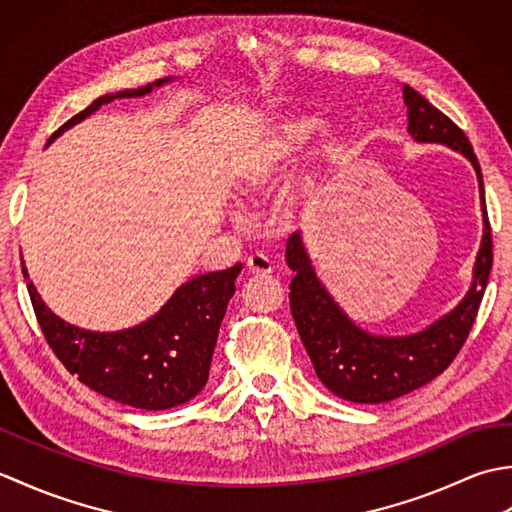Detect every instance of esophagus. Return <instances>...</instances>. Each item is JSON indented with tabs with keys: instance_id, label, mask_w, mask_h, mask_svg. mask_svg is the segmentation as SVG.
Returning a JSON list of instances; mask_svg holds the SVG:
<instances>
[{
	"instance_id": "34e87169",
	"label": "esophagus",
	"mask_w": 512,
	"mask_h": 512,
	"mask_svg": "<svg viewBox=\"0 0 512 512\" xmlns=\"http://www.w3.org/2000/svg\"><path fill=\"white\" fill-rule=\"evenodd\" d=\"M246 268L250 275H270L273 273V262L266 255H250L246 259Z\"/></svg>"
}]
</instances>
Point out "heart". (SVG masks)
Listing matches in <instances>:
<instances>
[{
    "instance_id": "heart-1",
    "label": "heart",
    "mask_w": 512,
    "mask_h": 512,
    "mask_svg": "<svg viewBox=\"0 0 512 512\" xmlns=\"http://www.w3.org/2000/svg\"><path fill=\"white\" fill-rule=\"evenodd\" d=\"M319 134L321 121L310 114H275L259 123L235 149L231 160V189L235 198L242 204L264 200ZM295 202L297 193L284 191L277 211L290 215Z\"/></svg>"
}]
</instances>
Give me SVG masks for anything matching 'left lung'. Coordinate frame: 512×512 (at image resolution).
Instances as JSON below:
<instances>
[{"instance_id":"1","label":"left lung","mask_w":512,"mask_h":512,"mask_svg":"<svg viewBox=\"0 0 512 512\" xmlns=\"http://www.w3.org/2000/svg\"><path fill=\"white\" fill-rule=\"evenodd\" d=\"M402 99L407 105V129L413 140L447 145L473 165L480 182L484 233L471 288L464 299L424 330L405 336H378L358 328L314 273L301 235H290L286 262L295 273L290 281V310L314 372L334 396L363 405L405 396L431 383L451 365L473 328L493 266V237L486 217L482 169L469 138L409 85H402Z\"/></svg>"}]
</instances>
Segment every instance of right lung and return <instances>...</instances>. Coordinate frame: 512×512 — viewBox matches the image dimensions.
I'll list each match as a JSON object with an SVG mask.
<instances>
[{"label": "right lung", "instance_id": "obj_1", "mask_svg": "<svg viewBox=\"0 0 512 512\" xmlns=\"http://www.w3.org/2000/svg\"><path fill=\"white\" fill-rule=\"evenodd\" d=\"M173 79H158L138 90L103 94L83 112L72 116L48 140L81 123L114 99L145 96ZM21 270H28L21 259ZM242 264L206 273L182 284L154 317L118 332H92L76 328L57 317L32 281L28 292L41 332L63 367L83 385L121 405L162 411L184 405L202 391L209 380L211 358L226 306L235 295V279Z\"/></svg>", "mask_w": 512, "mask_h": 512}]
</instances>
